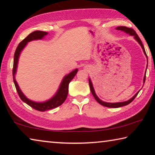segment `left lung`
I'll use <instances>...</instances> for the list:
<instances>
[{
    "label": "left lung",
    "instance_id": "8db88e82",
    "mask_svg": "<svg viewBox=\"0 0 155 155\" xmlns=\"http://www.w3.org/2000/svg\"><path fill=\"white\" fill-rule=\"evenodd\" d=\"M117 30H120V31H124V32L127 33L128 34H129L130 35H133L134 36V38L137 41V42L140 44V45L141 46V48L143 49V51L144 52V54H145V55L146 56L147 59H148V57H147V54L146 53V51H145V49H144V47L142 42H141V41L140 40V38H139V36L137 35V34L136 33L135 31L133 29V28H128L127 27H117L116 28ZM147 67H148V65H147ZM145 81H146V74L145 76H144L143 77V83H145ZM89 84H90V90H91V92L92 94V95L94 96V98L96 99V101L98 102L99 104H101V105L104 106V107H110V108H117V107H123V106H125V105H127V104H130L131 102H132L133 100L135 98V97L137 96V94L139 93L138 92L135 94V95L132 97L130 99L128 100L127 101H125V102H121V103H106V102H104L103 101H101V99H100L97 95L95 93V91H94V89L93 87V85H92V83H91V81L90 80V78H89Z\"/></svg>",
    "mask_w": 155,
    "mask_h": 155
}]
</instances>
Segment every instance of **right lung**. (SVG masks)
Here are the masks:
<instances>
[{
    "label": "right lung",
    "instance_id": "1",
    "mask_svg": "<svg viewBox=\"0 0 155 155\" xmlns=\"http://www.w3.org/2000/svg\"><path fill=\"white\" fill-rule=\"evenodd\" d=\"M48 33L45 32V31H35L34 32L30 33L27 38H25L21 42L18 44L16 50L15 51L14 54V67H13V78H14V82L15 84V88H16L17 92L19 95L20 99L22 100L23 102H25V103H27L28 105L32 107L34 109L38 110V111H45L47 110L52 109L54 108H56V107H59L64 103V102L65 101L68 94V85H69V83L70 81H71L73 78L75 77V75L77 74L78 72V69H75L73 70L69 74L65 76L63 78L61 84H60L59 88L58 90L54 94V96L49 99L48 101L43 102V103H36V102H34L31 101L28 98L26 97L24 94L22 92V91L18 86V83L15 81V74L16 73V70L18 67V59H19V56L20 54V52L24 49L25 47L27 45L28 42H29L33 40H41L44 36L46 35Z\"/></svg>",
    "mask_w": 155,
    "mask_h": 155
}]
</instances>
